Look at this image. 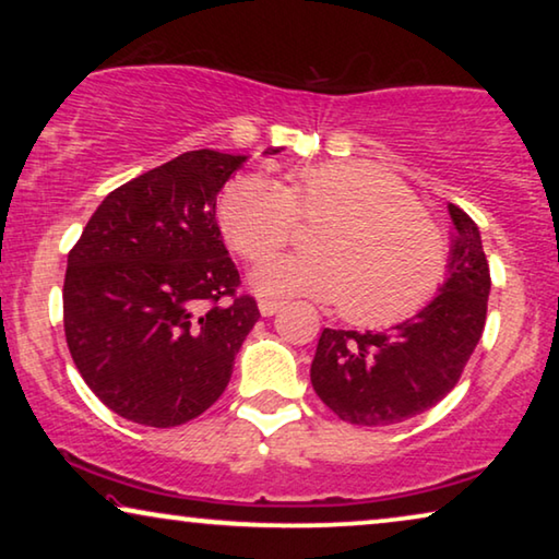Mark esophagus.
I'll return each mask as SVG.
<instances>
[{"mask_svg": "<svg viewBox=\"0 0 559 559\" xmlns=\"http://www.w3.org/2000/svg\"><path fill=\"white\" fill-rule=\"evenodd\" d=\"M282 310V302L277 300H259V312H262L264 318H272L274 312Z\"/></svg>", "mask_w": 559, "mask_h": 559, "instance_id": "obj_1", "label": "esophagus"}]
</instances>
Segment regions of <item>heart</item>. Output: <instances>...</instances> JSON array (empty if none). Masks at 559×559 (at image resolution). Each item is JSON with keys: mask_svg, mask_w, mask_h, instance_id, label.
I'll return each mask as SVG.
<instances>
[{"mask_svg": "<svg viewBox=\"0 0 559 559\" xmlns=\"http://www.w3.org/2000/svg\"><path fill=\"white\" fill-rule=\"evenodd\" d=\"M297 221H328L308 257L266 259L251 274L257 293L308 295L338 305L356 325H392L438 295L448 274V241L394 175L366 163H323L274 182L239 175L218 198V224L247 262L295 239Z\"/></svg>", "mask_w": 559, "mask_h": 559, "instance_id": "obj_1", "label": "heart"}]
</instances>
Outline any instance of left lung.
Here are the masks:
<instances>
[{"label": "left lung", "instance_id": "obj_1", "mask_svg": "<svg viewBox=\"0 0 559 559\" xmlns=\"http://www.w3.org/2000/svg\"><path fill=\"white\" fill-rule=\"evenodd\" d=\"M453 221L448 277L417 316L377 331L320 335L312 389L343 423L389 427L435 407L476 350L486 325L491 272L473 218L448 203Z\"/></svg>", "mask_w": 559, "mask_h": 559}]
</instances>
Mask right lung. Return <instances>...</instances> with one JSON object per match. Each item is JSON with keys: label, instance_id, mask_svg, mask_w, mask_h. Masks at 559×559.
Returning a JSON list of instances; mask_svg holds the SVG:
<instances>
[{"label": "right lung", "instance_id": "obj_1", "mask_svg": "<svg viewBox=\"0 0 559 559\" xmlns=\"http://www.w3.org/2000/svg\"><path fill=\"white\" fill-rule=\"evenodd\" d=\"M243 163L193 150L142 173L104 198L68 254V350L119 417L186 425L228 386L259 320L216 221L218 190Z\"/></svg>", "mask_w": 559, "mask_h": 559}]
</instances>
